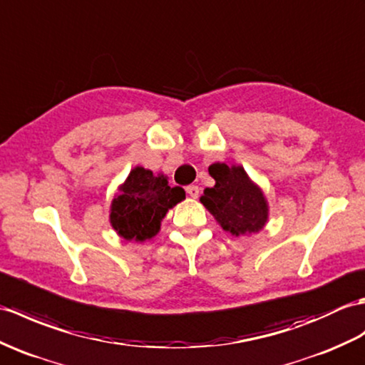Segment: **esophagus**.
<instances>
[{"label": "esophagus", "instance_id": "1", "mask_svg": "<svg viewBox=\"0 0 365 365\" xmlns=\"http://www.w3.org/2000/svg\"><path fill=\"white\" fill-rule=\"evenodd\" d=\"M186 192H188L192 199H197V197H199V192H200V190H199V186L190 185V186H186Z\"/></svg>", "mask_w": 365, "mask_h": 365}]
</instances>
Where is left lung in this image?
Instances as JSON below:
<instances>
[{"mask_svg":"<svg viewBox=\"0 0 365 365\" xmlns=\"http://www.w3.org/2000/svg\"><path fill=\"white\" fill-rule=\"evenodd\" d=\"M215 179L213 188L200 196L205 207L222 230L232 236H252L261 232L269 221V202L261 186L250 179L241 165L208 166Z\"/></svg>","mask_w":365,"mask_h":365,"instance_id":"obj_1","label":"left lung"}]
</instances>
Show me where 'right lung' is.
I'll return each instance as SVG.
<instances>
[{
	"label": "right lung",
	"instance_id": "add662e5",
	"mask_svg": "<svg viewBox=\"0 0 365 365\" xmlns=\"http://www.w3.org/2000/svg\"><path fill=\"white\" fill-rule=\"evenodd\" d=\"M116 191L108 221L120 238L133 242L154 238L168 211L185 199V190L169 186L168 175L143 166H135Z\"/></svg>",
	"mask_w": 365,
	"mask_h": 365
}]
</instances>
